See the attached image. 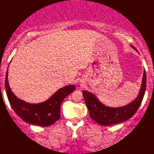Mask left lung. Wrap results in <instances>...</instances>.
I'll list each match as a JSON object with an SVG mask.
<instances>
[{
  "label": "left lung",
  "mask_w": 154,
  "mask_h": 154,
  "mask_svg": "<svg viewBox=\"0 0 154 154\" xmlns=\"http://www.w3.org/2000/svg\"><path fill=\"white\" fill-rule=\"evenodd\" d=\"M134 49L135 48L131 46ZM146 87V75L144 69L142 79V84L139 94L135 100L127 105L121 107H109L99 101L94 94L83 90L82 94L85 98L87 107L91 119L97 124L103 126H111L129 119L137 112L143 100Z\"/></svg>",
  "instance_id": "left-lung-1"
}]
</instances>
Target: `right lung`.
<instances>
[{
  "label": "right lung",
  "instance_id": "right-lung-1",
  "mask_svg": "<svg viewBox=\"0 0 154 154\" xmlns=\"http://www.w3.org/2000/svg\"><path fill=\"white\" fill-rule=\"evenodd\" d=\"M5 91L11 107L19 117L27 123L40 126H48L60 119L62 102L76 89L74 85H67L56 91L50 98L40 104H30L19 100L10 88L8 70L5 75Z\"/></svg>",
  "mask_w": 154,
  "mask_h": 154
}]
</instances>
